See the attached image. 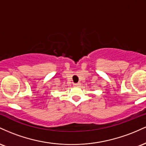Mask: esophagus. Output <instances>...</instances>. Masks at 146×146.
<instances>
[{
	"mask_svg": "<svg viewBox=\"0 0 146 146\" xmlns=\"http://www.w3.org/2000/svg\"><path fill=\"white\" fill-rule=\"evenodd\" d=\"M73 85H74L75 86H79L80 85V83L79 82V83H74L73 84Z\"/></svg>",
	"mask_w": 146,
	"mask_h": 146,
	"instance_id": "1",
	"label": "esophagus"
}]
</instances>
